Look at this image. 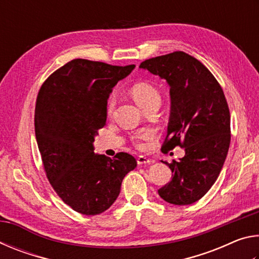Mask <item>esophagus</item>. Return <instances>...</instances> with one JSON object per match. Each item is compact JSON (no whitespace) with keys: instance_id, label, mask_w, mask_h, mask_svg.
<instances>
[{"instance_id":"esophagus-1","label":"esophagus","mask_w":259,"mask_h":259,"mask_svg":"<svg viewBox=\"0 0 259 259\" xmlns=\"http://www.w3.org/2000/svg\"><path fill=\"white\" fill-rule=\"evenodd\" d=\"M137 163L139 165H142V164H151L152 161L150 159H147L146 156L140 155V156H138V159H137Z\"/></svg>"}]
</instances>
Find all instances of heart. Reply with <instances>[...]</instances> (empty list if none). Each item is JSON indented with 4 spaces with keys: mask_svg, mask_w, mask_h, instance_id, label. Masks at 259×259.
<instances>
[{
    "mask_svg": "<svg viewBox=\"0 0 259 259\" xmlns=\"http://www.w3.org/2000/svg\"><path fill=\"white\" fill-rule=\"evenodd\" d=\"M131 95H133V97L142 108L145 107L146 105L150 102H152L153 99L160 98L159 93H157L155 88L152 87L151 84H148V83H137V84H135L133 88H131ZM114 106H115V97H114V96H111L107 102L108 114H111L113 112ZM152 137H153V133H151V131L137 134L134 137V143L136 146L144 147L143 142L151 139Z\"/></svg>",
    "mask_w": 259,
    "mask_h": 259,
    "instance_id": "obj_1",
    "label": "heart"
}]
</instances>
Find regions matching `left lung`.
<instances>
[{
  "label": "left lung",
  "mask_w": 259,
  "mask_h": 259,
  "mask_svg": "<svg viewBox=\"0 0 259 259\" xmlns=\"http://www.w3.org/2000/svg\"><path fill=\"white\" fill-rule=\"evenodd\" d=\"M139 68L170 88L168 135L162 151L185 147V156L168 163L172 177L159 195L176 205L192 204L211 187L224 165L231 142V116L223 89L202 63L186 52L147 59Z\"/></svg>",
  "instance_id": "1"
}]
</instances>
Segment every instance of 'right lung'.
<instances>
[{
  "instance_id": "obj_1",
  "label": "right lung",
  "mask_w": 259,
  "mask_h": 259,
  "mask_svg": "<svg viewBox=\"0 0 259 259\" xmlns=\"http://www.w3.org/2000/svg\"><path fill=\"white\" fill-rule=\"evenodd\" d=\"M134 68L74 59L38 91L34 125L47 177L59 198L80 213L107 210L125 175L137 166L128 153L111 159L94 152L95 137L106 124L109 95Z\"/></svg>"
}]
</instances>
